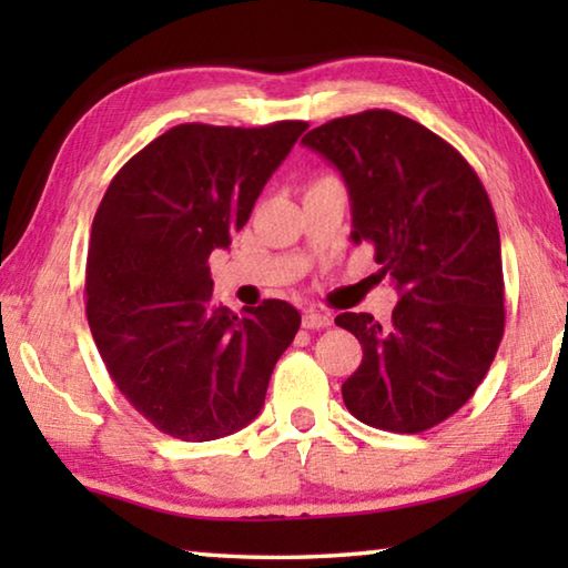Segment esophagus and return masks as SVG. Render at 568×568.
<instances>
[{
    "mask_svg": "<svg viewBox=\"0 0 568 568\" xmlns=\"http://www.w3.org/2000/svg\"><path fill=\"white\" fill-rule=\"evenodd\" d=\"M333 323L331 313H323V311H305L303 313V328H311V331H321V328H328Z\"/></svg>",
    "mask_w": 568,
    "mask_h": 568,
    "instance_id": "esophagus-1",
    "label": "esophagus"
}]
</instances>
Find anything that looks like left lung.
I'll return each mask as SVG.
<instances>
[{
  "label": "left lung",
  "mask_w": 568,
  "mask_h": 568,
  "mask_svg": "<svg viewBox=\"0 0 568 568\" xmlns=\"http://www.w3.org/2000/svg\"><path fill=\"white\" fill-rule=\"evenodd\" d=\"M348 187L353 243L376 250L400 295L390 323L341 313L363 345L343 383L355 418L420 434L464 406L504 338V271L496 215L474 168L423 124L365 110L311 130Z\"/></svg>",
  "instance_id": "obj_1"
}]
</instances>
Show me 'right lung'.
I'll use <instances>...</instances> for the list:
<instances>
[{"instance_id":"1","label":"right lung","mask_w":568,"mask_h":568,"mask_svg":"<svg viewBox=\"0 0 568 568\" xmlns=\"http://www.w3.org/2000/svg\"><path fill=\"white\" fill-rule=\"evenodd\" d=\"M307 122L178 124L112 178L92 223L88 321L110 378L162 434L215 440L257 418L301 328L285 301L213 303L207 257L247 223Z\"/></svg>"}]
</instances>
